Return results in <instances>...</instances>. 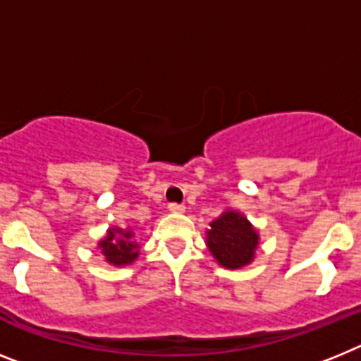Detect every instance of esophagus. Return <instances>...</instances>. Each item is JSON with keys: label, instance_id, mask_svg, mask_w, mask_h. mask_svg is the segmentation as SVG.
<instances>
[{"label": "esophagus", "instance_id": "esophagus-1", "mask_svg": "<svg viewBox=\"0 0 361 361\" xmlns=\"http://www.w3.org/2000/svg\"><path fill=\"white\" fill-rule=\"evenodd\" d=\"M169 211H171V213H185V205H183V204H171V205H169Z\"/></svg>", "mask_w": 361, "mask_h": 361}]
</instances>
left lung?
<instances>
[{
    "label": "left lung",
    "mask_w": 361,
    "mask_h": 361,
    "mask_svg": "<svg viewBox=\"0 0 361 361\" xmlns=\"http://www.w3.org/2000/svg\"><path fill=\"white\" fill-rule=\"evenodd\" d=\"M259 231L237 209H226L209 224L205 244L218 264L227 269H242L255 260Z\"/></svg>",
    "instance_id": "1"
}]
</instances>
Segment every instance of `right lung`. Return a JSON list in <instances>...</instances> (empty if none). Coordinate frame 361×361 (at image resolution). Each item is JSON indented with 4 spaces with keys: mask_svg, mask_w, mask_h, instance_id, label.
<instances>
[{
    "mask_svg": "<svg viewBox=\"0 0 361 361\" xmlns=\"http://www.w3.org/2000/svg\"><path fill=\"white\" fill-rule=\"evenodd\" d=\"M97 250L106 264L114 268L132 264L139 257V242L135 240V231L132 227H108L104 237L97 242Z\"/></svg>",
    "mask_w": 361,
    "mask_h": 361,
    "instance_id": "right-lung-1",
    "label": "right lung"
}]
</instances>
